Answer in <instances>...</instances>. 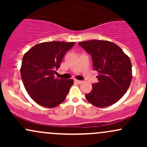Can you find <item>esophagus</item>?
Masks as SVG:
<instances>
[{
    "label": "esophagus",
    "instance_id": "1",
    "mask_svg": "<svg viewBox=\"0 0 147 147\" xmlns=\"http://www.w3.org/2000/svg\"><path fill=\"white\" fill-rule=\"evenodd\" d=\"M75 82H76V83H77V84H81L82 83V82H82V81H80V80H77V79H75Z\"/></svg>",
    "mask_w": 147,
    "mask_h": 147
}]
</instances>
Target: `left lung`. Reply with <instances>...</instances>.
Instances as JSON below:
<instances>
[{"label": "left lung", "mask_w": 147, "mask_h": 147, "mask_svg": "<svg viewBox=\"0 0 147 147\" xmlns=\"http://www.w3.org/2000/svg\"><path fill=\"white\" fill-rule=\"evenodd\" d=\"M92 57L94 70L99 72L98 82L86 95L91 104L99 108L114 104L124 96L132 79L129 57L115 43L102 40L79 42Z\"/></svg>", "instance_id": "left-lung-1"}]
</instances>
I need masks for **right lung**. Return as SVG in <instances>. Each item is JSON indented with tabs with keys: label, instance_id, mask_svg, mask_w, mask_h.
Masks as SVG:
<instances>
[{
	"label": "right lung",
	"instance_id": "obj_1",
	"mask_svg": "<svg viewBox=\"0 0 147 147\" xmlns=\"http://www.w3.org/2000/svg\"><path fill=\"white\" fill-rule=\"evenodd\" d=\"M75 42L50 41L35 45L23 56L21 75L30 97L43 107H56L65 100L72 79H56L65 54Z\"/></svg>",
	"mask_w": 147,
	"mask_h": 147
}]
</instances>
